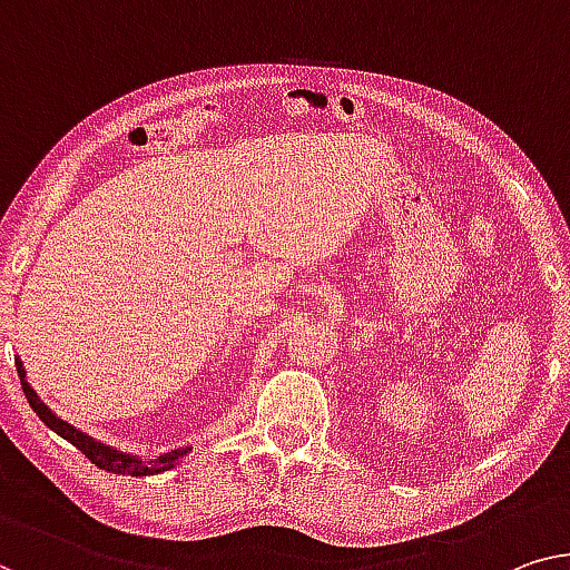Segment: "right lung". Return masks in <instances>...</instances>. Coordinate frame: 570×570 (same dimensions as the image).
<instances>
[{"instance_id": "add662e5", "label": "right lung", "mask_w": 570, "mask_h": 570, "mask_svg": "<svg viewBox=\"0 0 570 570\" xmlns=\"http://www.w3.org/2000/svg\"><path fill=\"white\" fill-rule=\"evenodd\" d=\"M14 366H17V376H20L22 392H24V396H28L32 412H36L38 417L46 422V428L53 430L56 435H61L63 440H68V443L79 448L81 453L87 455L91 463L99 465L101 471L122 473V475H156V473L171 471L174 465L181 463V458L186 453H191V448L186 445V448L168 450V453H164V455L148 458V455H138V453H125V450H120V448H112V445L101 443V440L91 438L89 432L73 428L71 422H66V420L58 417V414L50 410L46 402H42L36 389L28 384V371H24L20 355H14Z\"/></svg>"}]
</instances>
